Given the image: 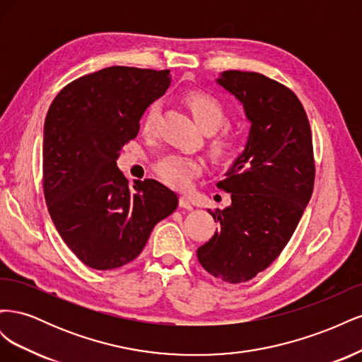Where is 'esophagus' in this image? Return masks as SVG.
Listing matches in <instances>:
<instances>
[{
    "label": "esophagus",
    "mask_w": 362,
    "mask_h": 362,
    "mask_svg": "<svg viewBox=\"0 0 362 362\" xmlns=\"http://www.w3.org/2000/svg\"><path fill=\"white\" fill-rule=\"evenodd\" d=\"M180 206L185 208V210H193V205H192V202H190V199L187 198V196H181V198H180Z\"/></svg>",
    "instance_id": "34e87169"
}]
</instances>
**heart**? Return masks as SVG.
Here are the masks:
<instances>
[{
  "label": "heart",
  "mask_w": 362,
  "mask_h": 362,
  "mask_svg": "<svg viewBox=\"0 0 362 362\" xmlns=\"http://www.w3.org/2000/svg\"><path fill=\"white\" fill-rule=\"evenodd\" d=\"M190 112L196 120V124L201 127L202 131H213L218 129L225 122V108L221 101L216 100L214 96L204 93V92H190L185 96ZM158 115V103L151 104L148 110L141 119V129L145 133H151L156 127V120ZM237 144V136L233 131L225 129L211 141V152L214 157H226L233 154ZM204 169V163L198 158L180 156V154H169L163 157L156 164V172L158 177L172 187L185 189L192 182V180L199 175Z\"/></svg>",
  "instance_id": "1"
}]
</instances>
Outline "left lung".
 <instances>
[{"label": "left lung", "instance_id": "left-lung-1", "mask_svg": "<svg viewBox=\"0 0 362 362\" xmlns=\"http://www.w3.org/2000/svg\"><path fill=\"white\" fill-rule=\"evenodd\" d=\"M216 83L243 105L245 149L217 182L231 205L211 213L218 229L198 247L201 266L229 284L254 278L286 247L314 187L313 139L303 105L258 72L223 71Z\"/></svg>", "mask_w": 362, "mask_h": 362}]
</instances>
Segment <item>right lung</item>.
Returning a JSON list of instances; mask_svg holds the SVG:
<instances>
[{"instance_id": "obj_1", "label": "right lung", "mask_w": 362, "mask_h": 362, "mask_svg": "<svg viewBox=\"0 0 362 362\" xmlns=\"http://www.w3.org/2000/svg\"><path fill=\"white\" fill-rule=\"evenodd\" d=\"M170 71L112 66L63 87L43 125V193L63 242L86 266L112 270L144 250L154 226L178 206L156 180L128 187L120 149L146 108L166 93Z\"/></svg>"}]
</instances>
